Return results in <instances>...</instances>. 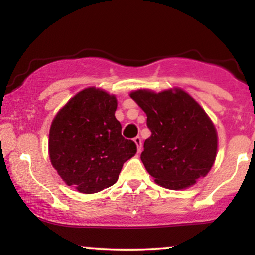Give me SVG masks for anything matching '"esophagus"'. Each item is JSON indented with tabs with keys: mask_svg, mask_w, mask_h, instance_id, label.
I'll return each mask as SVG.
<instances>
[{
	"mask_svg": "<svg viewBox=\"0 0 255 255\" xmlns=\"http://www.w3.org/2000/svg\"><path fill=\"white\" fill-rule=\"evenodd\" d=\"M134 142H135V145H137L138 152H141V148H142V144H141V138H140V137H135V138H134Z\"/></svg>",
	"mask_w": 255,
	"mask_h": 255,
	"instance_id": "obj_1",
	"label": "esophagus"
}]
</instances>
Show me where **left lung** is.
<instances>
[{
	"mask_svg": "<svg viewBox=\"0 0 255 255\" xmlns=\"http://www.w3.org/2000/svg\"><path fill=\"white\" fill-rule=\"evenodd\" d=\"M130 96L147 116L151 137L140 159L155 182L176 190L207 175L216 158L217 133L200 104L181 89L137 90Z\"/></svg>",
	"mask_w": 255,
	"mask_h": 255,
	"instance_id": "obj_1",
	"label": "left lung"
}]
</instances>
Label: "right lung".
<instances>
[{
	"label": "right lung",
	"mask_w": 255,
	"mask_h": 255,
	"mask_svg": "<svg viewBox=\"0 0 255 255\" xmlns=\"http://www.w3.org/2000/svg\"><path fill=\"white\" fill-rule=\"evenodd\" d=\"M116 97L96 88L76 94L57 114L50 130V159L61 179L80 193L116 183L124 162L137 153L115 117Z\"/></svg>",
	"instance_id": "add662e5"
}]
</instances>
